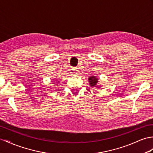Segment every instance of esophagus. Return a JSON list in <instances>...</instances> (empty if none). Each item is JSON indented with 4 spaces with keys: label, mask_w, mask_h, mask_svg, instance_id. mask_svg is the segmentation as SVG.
Segmentation results:
<instances>
[{
    "label": "esophagus",
    "mask_w": 153,
    "mask_h": 153,
    "mask_svg": "<svg viewBox=\"0 0 153 153\" xmlns=\"http://www.w3.org/2000/svg\"><path fill=\"white\" fill-rule=\"evenodd\" d=\"M72 70L74 71V72L75 74H77L78 72H79V68L77 67H74V68L72 69Z\"/></svg>",
    "instance_id": "obj_1"
}]
</instances>
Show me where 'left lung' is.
I'll return each instance as SVG.
<instances>
[{
	"label": "left lung",
	"mask_w": 153,
	"mask_h": 153,
	"mask_svg": "<svg viewBox=\"0 0 153 153\" xmlns=\"http://www.w3.org/2000/svg\"><path fill=\"white\" fill-rule=\"evenodd\" d=\"M88 82H89V85L91 87H97V85L98 83V79L97 78V77L91 76L88 77Z\"/></svg>",
	"instance_id": "left-lung-1"
}]
</instances>
